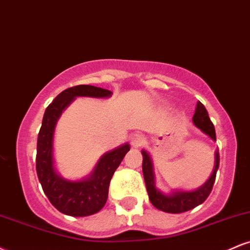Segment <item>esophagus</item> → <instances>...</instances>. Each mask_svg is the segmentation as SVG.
<instances>
[{
	"label": "esophagus",
	"mask_w": 250,
	"mask_h": 250,
	"mask_svg": "<svg viewBox=\"0 0 250 250\" xmlns=\"http://www.w3.org/2000/svg\"><path fill=\"white\" fill-rule=\"evenodd\" d=\"M145 143V137L141 134H134L133 136L130 137V145L133 146L134 148H139L143 146Z\"/></svg>",
	"instance_id": "obj_1"
}]
</instances>
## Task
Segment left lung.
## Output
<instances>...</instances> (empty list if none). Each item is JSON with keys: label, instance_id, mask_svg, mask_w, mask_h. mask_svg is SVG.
<instances>
[{"label": "left lung", "instance_id": "left-lung-1", "mask_svg": "<svg viewBox=\"0 0 250 250\" xmlns=\"http://www.w3.org/2000/svg\"><path fill=\"white\" fill-rule=\"evenodd\" d=\"M193 122L197 128L201 129L206 135H208L211 140L216 141L214 125L211 123L210 119H209L207 109L205 108V105L201 102H197L196 104V109H195V114L193 116ZM142 156L143 177H145L149 200H150L151 205L155 208L170 214H179L183 213V211H188L205 202L209 196V194H210L211 189H213L215 177H216V171L220 166V155L219 151H216L215 153L214 170L205 185H202L201 187L195 189V190H174L171 194H165L155 186V175L151 157L149 156V154L146 150H142Z\"/></svg>", "mask_w": 250, "mask_h": 250}]
</instances>
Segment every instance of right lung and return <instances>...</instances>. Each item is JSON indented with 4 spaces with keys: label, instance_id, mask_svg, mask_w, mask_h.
Instances as JSON below:
<instances>
[{
    "label": "right lung",
    "instance_id": "add662e5",
    "mask_svg": "<svg viewBox=\"0 0 250 250\" xmlns=\"http://www.w3.org/2000/svg\"><path fill=\"white\" fill-rule=\"evenodd\" d=\"M111 91L94 85L80 84L63 90L48 105L37 137L36 171L43 191L51 205L69 216H89L103 208L108 199L109 183L114 173L128 153V143L105 153L99 160L93 173L85 179L71 181L57 174L54 166L53 141L57 120L62 111L76 97H110Z\"/></svg>",
    "mask_w": 250,
    "mask_h": 250
}]
</instances>
